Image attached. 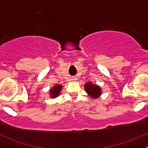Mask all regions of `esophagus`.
Segmentation results:
<instances>
[{
  "instance_id": "obj_1",
  "label": "esophagus",
  "mask_w": 148,
  "mask_h": 148,
  "mask_svg": "<svg viewBox=\"0 0 148 148\" xmlns=\"http://www.w3.org/2000/svg\"><path fill=\"white\" fill-rule=\"evenodd\" d=\"M77 80V78H75V77H73V78H72V81H74V82H75V81Z\"/></svg>"
}]
</instances>
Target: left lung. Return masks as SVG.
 Masks as SVG:
<instances>
[{"instance_id":"1","label":"left lung","mask_w":148,"mask_h":148,"mask_svg":"<svg viewBox=\"0 0 148 148\" xmlns=\"http://www.w3.org/2000/svg\"><path fill=\"white\" fill-rule=\"evenodd\" d=\"M84 90L89 96L92 99H97L101 95V89L98 84H92L91 82H88L84 84Z\"/></svg>"}]
</instances>
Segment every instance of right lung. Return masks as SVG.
Listing matches in <instances>:
<instances>
[{
    "mask_svg": "<svg viewBox=\"0 0 148 148\" xmlns=\"http://www.w3.org/2000/svg\"><path fill=\"white\" fill-rule=\"evenodd\" d=\"M62 87L63 86L61 84H56L52 88L49 89V96H50V98L55 99V98L58 97L61 93Z\"/></svg>",
    "mask_w": 148,
    "mask_h": 148,
    "instance_id": "add662e5",
    "label": "right lung"
}]
</instances>
